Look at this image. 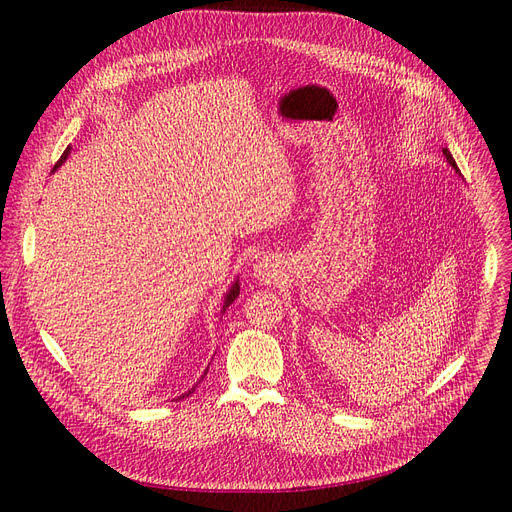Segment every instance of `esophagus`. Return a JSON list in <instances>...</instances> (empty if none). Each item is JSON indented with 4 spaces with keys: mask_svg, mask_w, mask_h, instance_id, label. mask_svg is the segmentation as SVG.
<instances>
[{
    "mask_svg": "<svg viewBox=\"0 0 512 512\" xmlns=\"http://www.w3.org/2000/svg\"><path fill=\"white\" fill-rule=\"evenodd\" d=\"M255 276L263 282H270L276 278V265L272 263V259H263L255 265Z\"/></svg>",
    "mask_w": 512,
    "mask_h": 512,
    "instance_id": "obj_1",
    "label": "esophagus"
}]
</instances>
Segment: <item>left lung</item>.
Returning a JSON list of instances; mask_svg holds the SVG:
<instances>
[{
  "label": "left lung",
  "instance_id": "left-lung-1",
  "mask_svg": "<svg viewBox=\"0 0 512 512\" xmlns=\"http://www.w3.org/2000/svg\"><path fill=\"white\" fill-rule=\"evenodd\" d=\"M442 153H444V155H446V159H448V164H450V166H452V168H456V161H454V159H452V155H450V151H448V149H442ZM456 172H459V170H456Z\"/></svg>",
  "mask_w": 512,
  "mask_h": 512
}]
</instances>
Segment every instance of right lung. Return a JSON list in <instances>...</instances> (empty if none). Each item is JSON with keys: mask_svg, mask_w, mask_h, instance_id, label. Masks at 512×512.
<instances>
[{"mask_svg": "<svg viewBox=\"0 0 512 512\" xmlns=\"http://www.w3.org/2000/svg\"><path fill=\"white\" fill-rule=\"evenodd\" d=\"M68 153H70V149H66V151H64V155H62V157L56 161V166H53V170H58V168L64 164L66 157H68ZM238 292H240V286H238V282H234V286H232V288H230V292L226 294V301H224V311H226V307H228V305H232V303H234V299L238 297ZM205 373H207V371H205ZM193 390H195V388H193ZM193 390H188V392H186V394H182L180 398H184V396H188V394H193Z\"/></svg>", "mask_w": 512, "mask_h": 512, "instance_id": "right-lung-1", "label": "right lung"}]
</instances>
